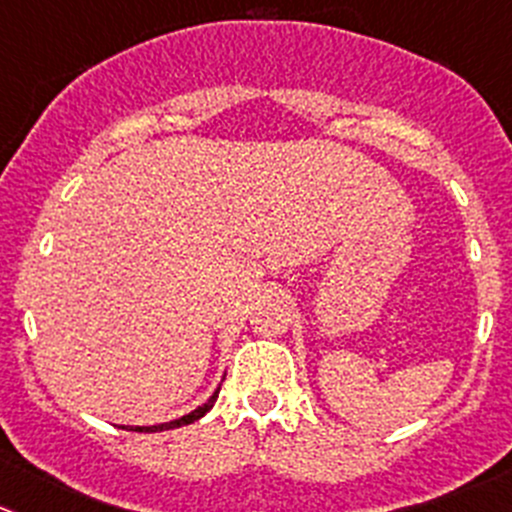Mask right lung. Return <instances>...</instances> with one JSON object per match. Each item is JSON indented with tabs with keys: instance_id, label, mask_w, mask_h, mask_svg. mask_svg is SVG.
<instances>
[{
	"instance_id": "add662e5",
	"label": "right lung",
	"mask_w": 512,
	"mask_h": 512,
	"mask_svg": "<svg viewBox=\"0 0 512 512\" xmlns=\"http://www.w3.org/2000/svg\"><path fill=\"white\" fill-rule=\"evenodd\" d=\"M218 392H221V387H216V392H213L211 397H208L206 402H203L201 407H196V410H193V412H188V415L178 417V420L163 422V425H148V427H128V425H123V430H135V432H163V430H175V427L191 425V422L201 420V417L206 415L208 410H211V407H213V402H216V399H218Z\"/></svg>"
}]
</instances>
